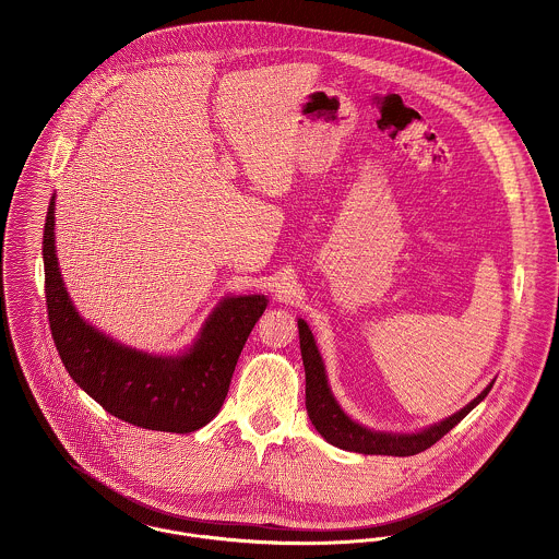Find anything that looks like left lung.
<instances>
[{
  "label": "left lung",
  "instance_id": "8db88e82",
  "mask_svg": "<svg viewBox=\"0 0 559 559\" xmlns=\"http://www.w3.org/2000/svg\"><path fill=\"white\" fill-rule=\"evenodd\" d=\"M299 342H301V357L306 366V408L320 435L335 448L359 452V454H381V456H413L430 445H435L443 435H448L476 404L486 399L492 383L472 400L465 408L454 413L452 417L443 419L441 424L430 426L428 430L415 432V435H385V432H372L353 419L344 415V411L337 406L335 399L329 392L322 359H320L317 342L312 337V331L308 329L306 320L299 319Z\"/></svg>",
  "mask_w": 559,
  "mask_h": 559
}]
</instances>
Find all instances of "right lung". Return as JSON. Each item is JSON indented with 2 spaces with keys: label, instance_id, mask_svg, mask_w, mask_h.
<instances>
[{
  "label": "right lung",
  "instance_id": "1",
  "mask_svg": "<svg viewBox=\"0 0 559 559\" xmlns=\"http://www.w3.org/2000/svg\"><path fill=\"white\" fill-rule=\"evenodd\" d=\"M53 206L51 198L43 233L45 299L51 337L71 379L107 413L133 426L163 432L206 426L228 396L240 350L266 299H226L182 357H153L116 344L80 319L64 290L53 242Z\"/></svg>",
  "mask_w": 559,
  "mask_h": 559
}]
</instances>
